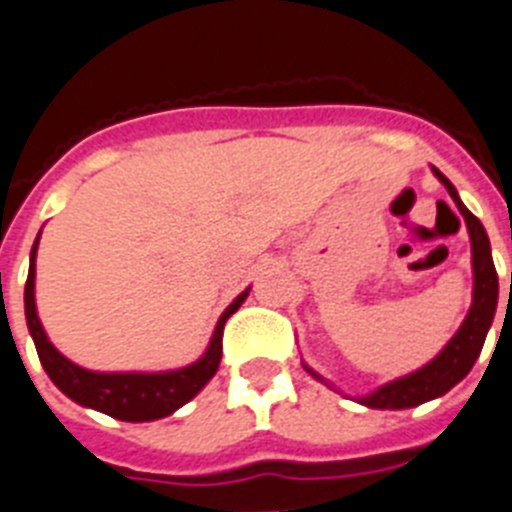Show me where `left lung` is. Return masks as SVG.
Listing matches in <instances>:
<instances>
[{"instance_id": "1", "label": "left lung", "mask_w": 512, "mask_h": 512, "mask_svg": "<svg viewBox=\"0 0 512 512\" xmlns=\"http://www.w3.org/2000/svg\"><path fill=\"white\" fill-rule=\"evenodd\" d=\"M433 174L438 176V182L449 189L451 200L456 202L459 212L464 215V223L469 230V241H472V271H474V292H472V307H469L467 318L456 330V336L443 346L441 354L425 366H420L418 372L400 377L395 382L382 384L379 390L372 395L359 397L361 405L377 410H402V408H415L428 400L446 395V392L459 384L461 379L472 372L474 361L479 359V351L485 346L487 330H490L492 320H495L497 310V271L492 264V251H490V238H487L485 225L479 223L477 217L464 207L459 200L454 184L433 166ZM307 372L315 379L325 382L320 374H315L310 366H305Z\"/></svg>"}]
</instances>
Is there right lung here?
Returning <instances> with one entry per match:
<instances>
[{
	"instance_id": "add662e5",
	"label": "right lung",
	"mask_w": 512,
	"mask_h": 512,
	"mask_svg": "<svg viewBox=\"0 0 512 512\" xmlns=\"http://www.w3.org/2000/svg\"><path fill=\"white\" fill-rule=\"evenodd\" d=\"M40 233L30 251V271H27L25 282V318L27 330L33 336L35 348H38L40 364L45 374L51 377L58 390L84 408L99 410V413L110 415L117 420H128V423H146V420H158L187 405L197 392L215 377L220 359H223V328L225 320L233 315L243 300L248 297L246 292L235 297L228 305V310L220 315L215 325V333L210 338V346L194 364L174 369V372H89L81 369L48 341L43 323L38 318V307H35V256H38Z\"/></svg>"
}]
</instances>
